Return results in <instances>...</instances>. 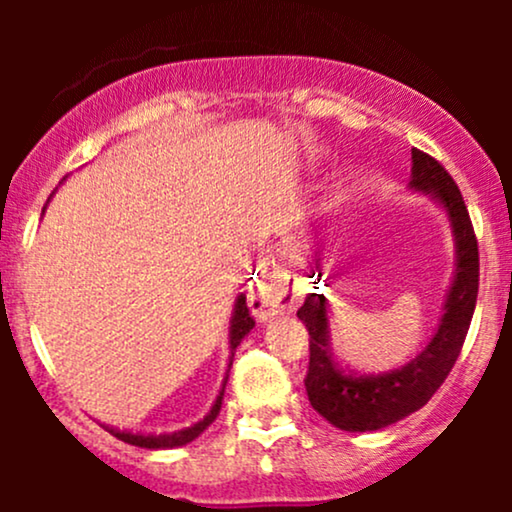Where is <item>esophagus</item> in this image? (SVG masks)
Here are the masks:
<instances>
[{"instance_id": "1", "label": "esophagus", "mask_w": 512, "mask_h": 512, "mask_svg": "<svg viewBox=\"0 0 512 512\" xmlns=\"http://www.w3.org/2000/svg\"><path fill=\"white\" fill-rule=\"evenodd\" d=\"M298 305V296L284 286H264L250 296V310L257 320H267L279 310H293Z\"/></svg>"}]
</instances>
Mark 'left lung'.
Wrapping results in <instances>:
<instances>
[{
  "mask_svg": "<svg viewBox=\"0 0 512 512\" xmlns=\"http://www.w3.org/2000/svg\"><path fill=\"white\" fill-rule=\"evenodd\" d=\"M409 190L431 197L448 216L455 269L443 315L428 344L409 363L378 375L346 373L332 358L330 317L327 301L320 293L305 298L298 317L310 334V366L305 375V392L310 404L332 426L351 433L380 431L397 424L404 416L421 409L433 392L443 385L455 366L457 356L472 322L479 291V250L472 221L460 190L436 158L411 149Z\"/></svg>",
  "mask_w": 512,
  "mask_h": 512,
  "instance_id": "1",
  "label": "left lung"
}]
</instances>
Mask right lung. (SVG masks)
<instances>
[{
  "instance_id": "add662e5",
  "label": "right lung",
  "mask_w": 512,
  "mask_h": 512,
  "mask_svg": "<svg viewBox=\"0 0 512 512\" xmlns=\"http://www.w3.org/2000/svg\"><path fill=\"white\" fill-rule=\"evenodd\" d=\"M48 202H50V199H48ZM43 214H45V209H43ZM252 327H255V322H252L248 305H245V293H240V296L236 298V305H233L231 327H228V344H231V358H228L226 378H223L221 392H219V395H216V402L211 404V409L207 411V416H204V419H199L197 424L182 428V431L161 433V436H144V433L117 431V428H108V433H113L117 440H125V443H129V445H137V448H146V450H170V448H182V445L192 443V440H195L199 433L207 431V428L216 421V416H219L221 402H223V390H226L228 373H231V366H233V354H236V349L240 346V342H243V339L248 337Z\"/></svg>"
}]
</instances>
